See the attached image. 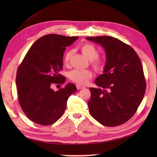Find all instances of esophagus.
<instances>
[{"mask_svg": "<svg viewBox=\"0 0 157 157\" xmlns=\"http://www.w3.org/2000/svg\"><path fill=\"white\" fill-rule=\"evenodd\" d=\"M76 86L78 89H81L84 88V86H82V85H80V84H77Z\"/></svg>", "mask_w": 157, "mask_h": 157, "instance_id": "34e87169", "label": "esophagus"}]
</instances>
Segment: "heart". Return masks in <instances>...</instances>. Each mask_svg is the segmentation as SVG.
<instances>
[{
    "mask_svg": "<svg viewBox=\"0 0 157 157\" xmlns=\"http://www.w3.org/2000/svg\"><path fill=\"white\" fill-rule=\"evenodd\" d=\"M80 50L85 57L90 60L91 64L95 70L102 69L104 62L103 60L98 57V50L94 45L89 43H85L80 46ZM71 55V51L66 52L63 57L64 63H68ZM92 72L90 70H82V69H74L69 73V78L76 83L84 84L92 77Z\"/></svg>",
    "mask_w": 157,
    "mask_h": 157,
    "instance_id": "obj_1",
    "label": "heart"
}]
</instances>
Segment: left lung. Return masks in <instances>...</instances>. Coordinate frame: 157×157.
I'll list each match as a JSON object with an SVG mask.
<instances>
[{
  "label": "left lung",
  "instance_id": "left-lung-1",
  "mask_svg": "<svg viewBox=\"0 0 157 157\" xmlns=\"http://www.w3.org/2000/svg\"><path fill=\"white\" fill-rule=\"evenodd\" d=\"M86 39L100 44L106 55L103 74L95 80L98 88H90V113L105 126L120 125L134 116L144 97L146 83L141 62L131 46L114 37Z\"/></svg>",
  "mask_w": 157,
  "mask_h": 157
}]
</instances>
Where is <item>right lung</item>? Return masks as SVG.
Returning <instances> with one entry per match:
<instances>
[{
  "mask_svg": "<svg viewBox=\"0 0 157 157\" xmlns=\"http://www.w3.org/2000/svg\"><path fill=\"white\" fill-rule=\"evenodd\" d=\"M78 39L55 34L41 36L33 44L18 66L16 79L18 102L34 123L41 125L55 123L64 112L69 96L77 91L72 83L57 91L51 86L65 82L66 78L59 73L63 52L66 47Z\"/></svg>",
  "mask_w": 157,
  "mask_h": 157,
  "instance_id": "1",
  "label": "right lung"
}]
</instances>
